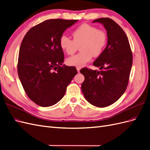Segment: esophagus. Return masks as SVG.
<instances>
[{
  "instance_id": "obj_1",
  "label": "esophagus",
  "mask_w": 150,
  "mask_h": 150,
  "mask_svg": "<svg viewBox=\"0 0 150 150\" xmlns=\"http://www.w3.org/2000/svg\"><path fill=\"white\" fill-rule=\"evenodd\" d=\"M76 69H77V71H78V72H79L80 69H81V67H76Z\"/></svg>"
}]
</instances>
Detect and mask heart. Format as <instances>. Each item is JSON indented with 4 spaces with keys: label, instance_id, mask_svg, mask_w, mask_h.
<instances>
[{
    "label": "heart",
    "instance_id": "b5f03b06",
    "mask_svg": "<svg viewBox=\"0 0 150 150\" xmlns=\"http://www.w3.org/2000/svg\"><path fill=\"white\" fill-rule=\"evenodd\" d=\"M72 36L73 40L62 35L59 41L60 48L69 55L74 54L81 45V52L67 59V62L70 66H83L90 61L93 55L98 57L102 54L107 43L105 32L88 24H83L76 28Z\"/></svg>",
    "mask_w": 150,
    "mask_h": 150
}]
</instances>
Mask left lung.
Instances as JSON below:
<instances>
[{"mask_svg":"<svg viewBox=\"0 0 150 150\" xmlns=\"http://www.w3.org/2000/svg\"><path fill=\"white\" fill-rule=\"evenodd\" d=\"M93 23H102L107 30V44L93 62L100 71L83 68L81 90L84 98L94 106L105 107L118 100L126 90L132 64L128 38L118 24L108 18Z\"/></svg>","mask_w":150,"mask_h":150,"instance_id":"obj_1","label":"left lung"}]
</instances>
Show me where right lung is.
Wrapping results in <instances>:
<instances>
[{
    "label": "right lung",
    "mask_w": 150,
    "mask_h": 150,
    "mask_svg": "<svg viewBox=\"0 0 150 150\" xmlns=\"http://www.w3.org/2000/svg\"><path fill=\"white\" fill-rule=\"evenodd\" d=\"M78 20L48 19L31 28L20 46L19 78L26 95L35 103L47 107L65 95L78 73L73 66L62 65L64 55L60 38Z\"/></svg>",
    "instance_id": "1"
}]
</instances>
